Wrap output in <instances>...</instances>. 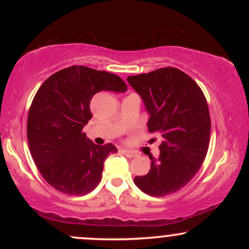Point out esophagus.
Wrapping results in <instances>:
<instances>
[{"label":"esophagus","mask_w":249,"mask_h":249,"mask_svg":"<svg viewBox=\"0 0 249 249\" xmlns=\"http://www.w3.org/2000/svg\"><path fill=\"white\" fill-rule=\"evenodd\" d=\"M123 154H125V156L127 157V158H134V157H137V153L133 152V151H130V150H122Z\"/></svg>","instance_id":"esophagus-1"}]
</instances>
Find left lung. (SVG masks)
Returning <instances> with one entry per match:
<instances>
[{
    "label": "left lung",
    "instance_id": "obj_1",
    "mask_svg": "<svg viewBox=\"0 0 249 249\" xmlns=\"http://www.w3.org/2000/svg\"><path fill=\"white\" fill-rule=\"evenodd\" d=\"M127 82L150 113V133L160 136V154L150 157L147 174L134 184L152 196L181 190L198 173L210 146L211 117L206 97L196 82L177 68L128 76Z\"/></svg>",
    "mask_w": 249,
    "mask_h": 249
}]
</instances>
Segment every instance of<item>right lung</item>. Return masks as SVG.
<instances>
[{"label": "right lung", "mask_w": 249, "mask_h": 249, "mask_svg": "<svg viewBox=\"0 0 249 249\" xmlns=\"http://www.w3.org/2000/svg\"><path fill=\"white\" fill-rule=\"evenodd\" d=\"M126 89L119 76L84 65L57 71L39 87L28 113L27 137L48 184L69 196H84L98 186L103 162L117 148L87 139L83 127L92 118L90 102L99 91Z\"/></svg>", "instance_id": "right-lung-1"}]
</instances>
